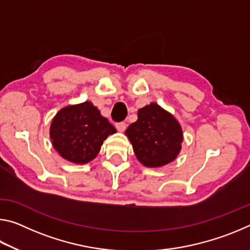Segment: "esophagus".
I'll list each match as a JSON object with an SVG mask.
<instances>
[{
    "label": "esophagus",
    "mask_w": 250,
    "mask_h": 250,
    "mask_svg": "<svg viewBox=\"0 0 250 250\" xmlns=\"http://www.w3.org/2000/svg\"><path fill=\"white\" fill-rule=\"evenodd\" d=\"M116 128H117L118 131H120V132H124V131L126 128V124H125V122H124V121L118 122V124L116 125Z\"/></svg>",
    "instance_id": "1"
}]
</instances>
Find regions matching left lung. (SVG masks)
Returning a JSON list of instances; mask_svg holds the SVG:
<instances>
[{
  "mask_svg": "<svg viewBox=\"0 0 250 250\" xmlns=\"http://www.w3.org/2000/svg\"><path fill=\"white\" fill-rule=\"evenodd\" d=\"M137 159L143 166L159 167L172 162L183 141L181 125L159 104H150L138 111V120L126 129Z\"/></svg>",
  "mask_w": 250,
  "mask_h": 250,
  "instance_id": "obj_1",
  "label": "left lung"
}]
</instances>
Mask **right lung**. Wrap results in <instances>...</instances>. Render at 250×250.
<instances>
[{
	"label": "right lung",
	"mask_w": 250,
	"mask_h": 250,
	"mask_svg": "<svg viewBox=\"0 0 250 250\" xmlns=\"http://www.w3.org/2000/svg\"><path fill=\"white\" fill-rule=\"evenodd\" d=\"M115 126L89 101L62 108L52 121L50 139L62 158L84 164L94 160Z\"/></svg>",
	"instance_id": "add662e5"
}]
</instances>
